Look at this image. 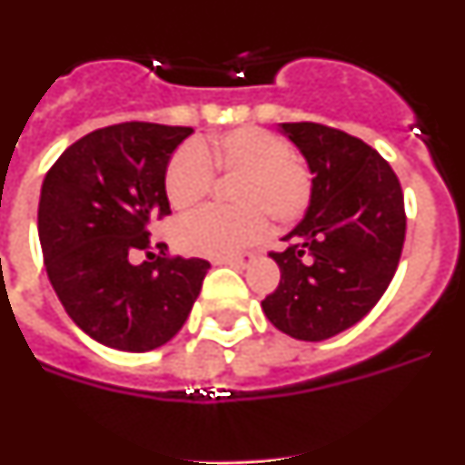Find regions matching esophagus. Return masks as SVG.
<instances>
[{
	"label": "esophagus",
	"mask_w": 465,
	"mask_h": 465,
	"mask_svg": "<svg viewBox=\"0 0 465 465\" xmlns=\"http://www.w3.org/2000/svg\"><path fill=\"white\" fill-rule=\"evenodd\" d=\"M256 258V253L253 252H242L240 256H230V258H221L219 262H225V265H232V268H246L249 262Z\"/></svg>",
	"instance_id": "obj_1"
}]
</instances>
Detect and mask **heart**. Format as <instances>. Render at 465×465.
<instances>
[{
  "label": "heart",
  "mask_w": 465,
  "mask_h": 465,
  "mask_svg": "<svg viewBox=\"0 0 465 465\" xmlns=\"http://www.w3.org/2000/svg\"><path fill=\"white\" fill-rule=\"evenodd\" d=\"M216 174L232 176L228 197L235 204L207 207L176 225V244L188 253L232 256L265 237L268 216L289 225L310 207V167L262 127H235L207 142L179 146L165 167L167 200L174 209L193 207L207 197Z\"/></svg>",
  "instance_id": "b5f03b06"
}]
</instances>
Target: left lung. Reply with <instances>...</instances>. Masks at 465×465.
I'll return each instance as SVG.
<instances>
[{
  "label": "left lung",
  "mask_w": 465,
  "mask_h": 465,
  "mask_svg": "<svg viewBox=\"0 0 465 465\" xmlns=\"http://www.w3.org/2000/svg\"><path fill=\"white\" fill-rule=\"evenodd\" d=\"M314 174L305 219L282 252L279 286L262 300L274 328L319 342L361 322L389 289L405 242L396 172L359 137L322 123H282Z\"/></svg>",
  "instance_id": "obj_1"
}]
</instances>
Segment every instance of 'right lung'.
I'll return each instance as SVG.
<instances>
[{
	"instance_id": "add662e5",
	"label": "right lung",
	"mask_w": 465,
	"mask_h": 465,
	"mask_svg": "<svg viewBox=\"0 0 465 465\" xmlns=\"http://www.w3.org/2000/svg\"><path fill=\"white\" fill-rule=\"evenodd\" d=\"M193 127L118 123L74 142L46 172L39 242L72 322L100 344L151 351L174 338L203 289L209 261L153 256L151 225L170 216L165 167Z\"/></svg>"
}]
</instances>
